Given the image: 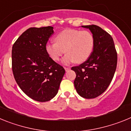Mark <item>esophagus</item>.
Wrapping results in <instances>:
<instances>
[{"instance_id": "obj_1", "label": "esophagus", "mask_w": 131, "mask_h": 131, "mask_svg": "<svg viewBox=\"0 0 131 131\" xmlns=\"http://www.w3.org/2000/svg\"><path fill=\"white\" fill-rule=\"evenodd\" d=\"M64 69H65V70H66V71H68L69 69H70V68H64Z\"/></svg>"}]
</instances>
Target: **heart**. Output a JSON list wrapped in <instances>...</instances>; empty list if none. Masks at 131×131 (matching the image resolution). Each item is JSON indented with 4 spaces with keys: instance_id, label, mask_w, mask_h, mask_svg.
<instances>
[{
    "instance_id": "1",
    "label": "heart",
    "mask_w": 131,
    "mask_h": 131,
    "mask_svg": "<svg viewBox=\"0 0 131 131\" xmlns=\"http://www.w3.org/2000/svg\"><path fill=\"white\" fill-rule=\"evenodd\" d=\"M55 40L47 42L45 50L54 61H58L66 52L67 54L62 60L65 65L74 62L78 63L85 62L91 56L94 47V38L88 31L65 29L56 36Z\"/></svg>"
}]
</instances>
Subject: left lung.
<instances>
[{
	"instance_id": "1",
	"label": "left lung",
	"mask_w": 131,
	"mask_h": 131,
	"mask_svg": "<svg viewBox=\"0 0 131 131\" xmlns=\"http://www.w3.org/2000/svg\"><path fill=\"white\" fill-rule=\"evenodd\" d=\"M89 29L94 38V47L86 61L71 69L76 73L74 85L84 98H94L108 87L116 70L117 54L109 33L95 25H82Z\"/></svg>"
}]
</instances>
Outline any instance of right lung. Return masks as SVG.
I'll return each instance as SVG.
<instances>
[{
	"mask_svg": "<svg viewBox=\"0 0 131 131\" xmlns=\"http://www.w3.org/2000/svg\"><path fill=\"white\" fill-rule=\"evenodd\" d=\"M54 33L53 27H31L12 47V65L16 83L33 100L47 102L58 92L65 69L50 57L45 45Z\"/></svg>",
	"mask_w": 131,
	"mask_h": 131,
	"instance_id": "1",
	"label": "right lung"
}]
</instances>
